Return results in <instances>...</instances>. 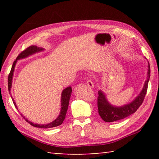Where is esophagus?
Instances as JSON below:
<instances>
[{"label": "esophagus", "instance_id": "1", "mask_svg": "<svg viewBox=\"0 0 159 159\" xmlns=\"http://www.w3.org/2000/svg\"><path fill=\"white\" fill-rule=\"evenodd\" d=\"M87 85L88 86L89 88H93L94 87V83L91 80H87Z\"/></svg>", "mask_w": 159, "mask_h": 159}]
</instances>
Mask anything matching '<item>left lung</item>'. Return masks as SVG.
Masks as SVG:
<instances>
[{
  "label": "left lung",
  "instance_id": "1",
  "mask_svg": "<svg viewBox=\"0 0 159 159\" xmlns=\"http://www.w3.org/2000/svg\"><path fill=\"white\" fill-rule=\"evenodd\" d=\"M150 79V65H148L147 79L144 84L143 89L139 95L130 103L122 107H114L111 105L107 99L103 92L99 90L98 97V113L102 120L105 122H114L116 120L123 119L129 116L134 114L144 101L145 95L147 94L148 83Z\"/></svg>",
  "mask_w": 159,
  "mask_h": 159
}]
</instances>
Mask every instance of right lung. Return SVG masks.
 <instances>
[{"label":"right lung","instance_id":"add662e5","mask_svg":"<svg viewBox=\"0 0 159 159\" xmlns=\"http://www.w3.org/2000/svg\"><path fill=\"white\" fill-rule=\"evenodd\" d=\"M44 49L43 48H39L36 46V45H31V46H29V48H26L25 50H23L20 55L17 56L16 60L13 62V64L12 66V69L10 70V72L8 76V79H7V81H8V90H9V93H10V89H11L12 87V76H13V73H14L15 71V64L17 63V61L18 60H20V59H23L25 58L26 57H28L29 55H33V54L40 52V51L43 50ZM72 92V89L71 87H68L64 89L62 91V93H61V111L60 113V115L59 116L56 118L55 120H53L52 122H51L50 123H48V124H44V125H40V124H36V123H33L31 121H29V120L25 118V116H23V118L26 120V121H27L29 124L31 125L32 126H34V127L36 128H54V127H57V126L60 125L61 123H63L64 118H65L66 116V114L67 111V109H68V107H69V99H70V97H71V94ZM12 98V96H11ZM12 102L14 103L15 106L16 108H17V105H16L15 102L13 100L14 99H12ZM22 116V115H21Z\"/></svg>","mask_w":159,"mask_h":159}]
</instances>
